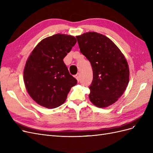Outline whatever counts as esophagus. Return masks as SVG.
Instances as JSON below:
<instances>
[{"instance_id": "obj_1", "label": "esophagus", "mask_w": 153, "mask_h": 153, "mask_svg": "<svg viewBox=\"0 0 153 153\" xmlns=\"http://www.w3.org/2000/svg\"><path fill=\"white\" fill-rule=\"evenodd\" d=\"M75 77L76 78V79L77 80V81L78 82L80 80V73H77L76 75L75 76Z\"/></svg>"}]
</instances>
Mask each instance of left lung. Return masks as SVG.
<instances>
[{
  "label": "left lung",
  "mask_w": 153,
  "mask_h": 153,
  "mask_svg": "<svg viewBox=\"0 0 153 153\" xmlns=\"http://www.w3.org/2000/svg\"><path fill=\"white\" fill-rule=\"evenodd\" d=\"M76 39L80 52L91 62L93 80L89 98L99 108H105L118 100L129 83V69L121 51L107 37L89 32Z\"/></svg>",
  "instance_id": "1"
}]
</instances>
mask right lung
I'll list each match as a JSON object with an SVG mask.
<instances>
[{
	"label": "right lung",
	"instance_id": "add662e5",
	"mask_svg": "<svg viewBox=\"0 0 153 153\" xmlns=\"http://www.w3.org/2000/svg\"><path fill=\"white\" fill-rule=\"evenodd\" d=\"M76 43L73 36L56 34L41 40L32 51L24 67V80L27 92L38 105L58 107L77 84L63 61Z\"/></svg>",
	"mask_w": 153,
	"mask_h": 153
}]
</instances>
